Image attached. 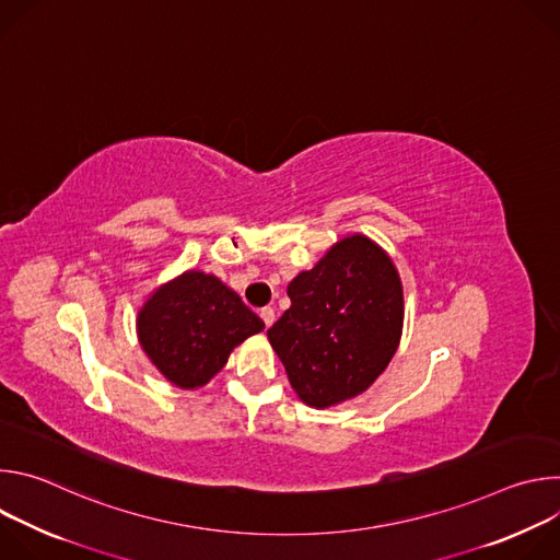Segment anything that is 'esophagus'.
Listing matches in <instances>:
<instances>
[{"label":"esophagus","mask_w":560,"mask_h":560,"mask_svg":"<svg viewBox=\"0 0 560 560\" xmlns=\"http://www.w3.org/2000/svg\"><path fill=\"white\" fill-rule=\"evenodd\" d=\"M259 316H261V322L266 324V328H270V326L275 324V310H272L270 305L261 307V310H259Z\"/></svg>","instance_id":"1"}]
</instances>
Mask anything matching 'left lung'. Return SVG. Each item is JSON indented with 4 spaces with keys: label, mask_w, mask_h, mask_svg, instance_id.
Returning a JSON list of instances; mask_svg holds the SVG:
<instances>
[{
    "label": "left lung",
    "mask_w": 560,
    "mask_h": 560,
    "mask_svg": "<svg viewBox=\"0 0 560 560\" xmlns=\"http://www.w3.org/2000/svg\"><path fill=\"white\" fill-rule=\"evenodd\" d=\"M288 296L268 339L301 401L328 408L365 392L404 330V290L389 257L370 238L348 236L296 275Z\"/></svg>",
    "instance_id": "obj_1"
}]
</instances>
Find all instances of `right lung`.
<instances>
[{
    "label": "right lung",
    "instance_id": "1",
    "mask_svg": "<svg viewBox=\"0 0 560 560\" xmlns=\"http://www.w3.org/2000/svg\"><path fill=\"white\" fill-rule=\"evenodd\" d=\"M261 330L264 322L236 292L195 270L159 288L137 318L141 348L184 389L206 385L234 346Z\"/></svg>",
    "mask_w": 560,
    "mask_h": 560
}]
</instances>
